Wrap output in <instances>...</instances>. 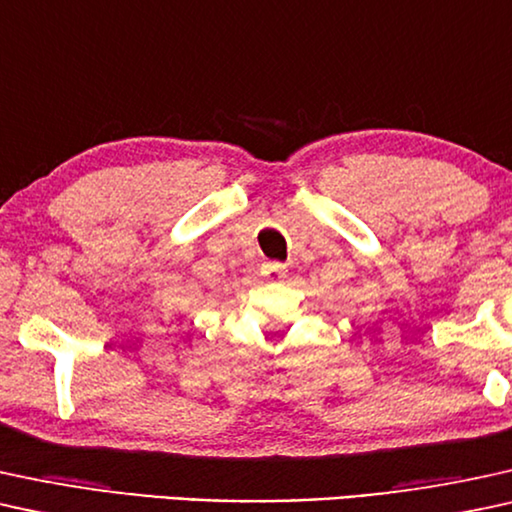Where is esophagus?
Instances as JSON below:
<instances>
[{
	"instance_id": "obj_1",
	"label": "esophagus",
	"mask_w": 512,
	"mask_h": 512,
	"mask_svg": "<svg viewBox=\"0 0 512 512\" xmlns=\"http://www.w3.org/2000/svg\"><path fill=\"white\" fill-rule=\"evenodd\" d=\"M285 274H288V269H285V264H281V262H264L262 264V276L271 283L283 281Z\"/></svg>"
}]
</instances>
